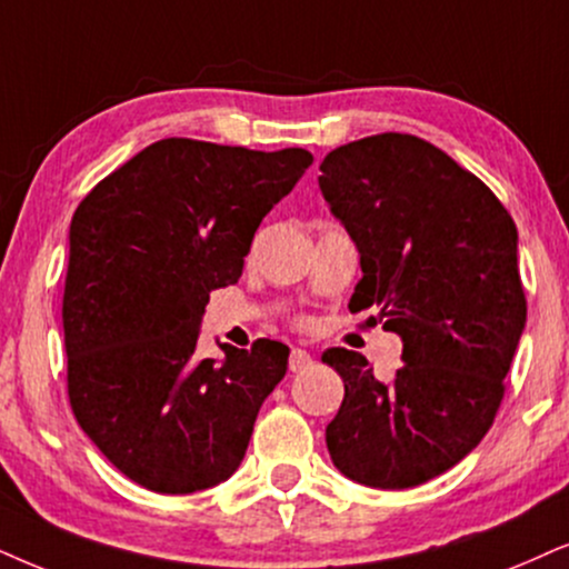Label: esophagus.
I'll use <instances>...</instances> for the list:
<instances>
[{
  "mask_svg": "<svg viewBox=\"0 0 569 569\" xmlns=\"http://www.w3.org/2000/svg\"><path fill=\"white\" fill-rule=\"evenodd\" d=\"M309 365H312V357H309L305 349H291V357H289V370L291 372L307 370Z\"/></svg>",
  "mask_w": 569,
  "mask_h": 569,
  "instance_id": "obj_1",
  "label": "esophagus"
}]
</instances>
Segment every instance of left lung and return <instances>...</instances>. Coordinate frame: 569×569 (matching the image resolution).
<instances>
[{
  "label": "left lung",
  "mask_w": 569,
  "mask_h": 569,
  "mask_svg": "<svg viewBox=\"0 0 569 569\" xmlns=\"http://www.w3.org/2000/svg\"><path fill=\"white\" fill-rule=\"evenodd\" d=\"M320 170L362 264L349 309H370L368 322L405 343L391 383L357 351L322 355L343 378L330 459L362 486H420L476 449L505 399L528 318L515 220L478 176L409 133L343 143Z\"/></svg>",
  "instance_id": "left-lung-1"
}]
</instances>
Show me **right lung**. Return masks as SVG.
<instances>
[{"mask_svg": "<svg viewBox=\"0 0 569 569\" xmlns=\"http://www.w3.org/2000/svg\"><path fill=\"white\" fill-rule=\"evenodd\" d=\"M312 164L193 139L149 143L86 193L70 222L62 297L78 426L149 491L193 493L239 470L257 412L289 368L260 338L199 359L210 291L239 283L264 214Z\"/></svg>", "mask_w": 569, "mask_h": 569, "instance_id": "right-lung-1", "label": "right lung"}]
</instances>
